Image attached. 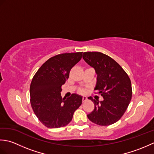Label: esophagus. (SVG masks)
Masks as SVG:
<instances>
[{
	"mask_svg": "<svg viewBox=\"0 0 154 154\" xmlns=\"http://www.w3.org/2000/svg\"><path fill=\"white\" fill-rule=\"evenodd\" d=\"M87 100V98L86 97H83V102H85Z\"/></svg>",
	"mask_w": 154,
	"mask_h": 154,
	"instance_id": "1",
	"label": "esophagus"
}]
</instances>
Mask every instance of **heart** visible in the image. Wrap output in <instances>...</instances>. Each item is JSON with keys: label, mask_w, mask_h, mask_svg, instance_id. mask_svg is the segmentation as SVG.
I'll use <instances>...</instances> for the list:
<instances>
[{"label": "heart", "mask_w": 154, "mask_h": 154, "mask_svg": "<svg viewBox=\"0 0 154 154\" xmlns=\"http://www.w3.org/2000/svg\"><path fill=\"white\" fill-rule=\"evenodd\" d=\"M80 92H81V93H83L84 91H83V90H81V91H80Z\"/></svg>", "instance_id": "obj_1"}]
</instances>
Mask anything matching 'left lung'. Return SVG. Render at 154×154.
Listing matches in <instances>:
<instances>
[{
  "mask_svg": "<svg viewBox=\"0 0 154 154\" xmlns=\"http://www.w3.org/2000/svg\"><path fill=\"white\" fill-rule=\"evenodd\" d=\"M83 58L95 70L97 77L94 90L103 97L102 101L89 98L93 102L94 109L88 114V119L100 126L116 122L123 116L132 99V85L128 75L116 61L100 52H84Z\"/></svg>",
  "mask_w": 154,
  "mask_h": 154,
  "instance_id": "8db88e82",
  "label": "left lung"
}]
</instances>
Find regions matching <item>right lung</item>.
Listing matches in <instances>:
<instances>
[{"instance_id":"1","label":"right lung","mask_w":154,"mask_h":154,"mask_svg":"<svg viewBox=\"0 0 154 154\" xmlns=\"http://www.w3.org/2000/svg\"><path fill=\"white\" fill-rule=\"evenodd\" d=\"M83 52L59 54L47 60L38 70L30 87V103L39 120L49 128L67 125L82 104V97L72 94L62 98L61 86L69 72L82 57Z\"/></svg>"}]
</instances>
